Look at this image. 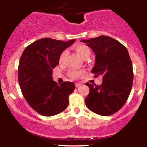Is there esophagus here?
<instances>
[{
    "mask_svg": "<svg viewBox=\"0 0 147 147\" xmlns=\"http://www.w3.org/2000/svg\"><path fill=\"white\" fill-rule=\"evenodd\" d=\"M81 85V84L80 83H79V82H77V83H75V86H76V87H80V86Z\"/></svg>",
    "mask_w": 147,
    "mask_h": 147,
    "instance_id": "obj_1",
    "label": "esophagus"
}]
</instances>
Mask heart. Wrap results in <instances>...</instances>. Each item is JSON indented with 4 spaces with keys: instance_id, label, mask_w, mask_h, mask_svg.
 I'll use <instances>...</instances> for the list:
<instances>
[{
    "instance_id": "1",
    "label": "heart",
    "mask_w": 147,
    "mask_h": 147,
    "mask_svg": "<svg viewBox=\"0 0 147 147\" xmlns=\"http://www.w3.org/2000/svg\"><path fill=\"white\" fill-rule=\"evenodd\" d=\"M75 50L76 53L82 57V59L87 58L90 56V50L87 46L84 45H78L75 47ZM67 55V52L66 50H64L63 53L60 54V57H59V61L60 63H63L65 61V58ZM84 73V70L82 69H73V70L69 71V76L73 79H77L81 75H82Z\"/></svg>"
}]
</instances>
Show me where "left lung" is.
Wrapping results in <instances>:
<instances>
[{"mask_svg": "<svg viewBox=\"0 0 147 147\" xmlns=\"http://www.w3.org/2000/svg\"><path fill=\"white\" fill-rule=\"evenodd\" d=\"M81 42L95 54L92 72L102 78L100 85L86 83L90 88L86 106L101 116L113 115L124 106L132 87L134 74L128 50L119 41L105 35Z\"/></svg>", "mask_w": 147, "mask_h": 147, "instance_id": "left-lung-1", "label": "left lung"}]
</instances>
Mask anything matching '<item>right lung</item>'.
I'll list each match as a JSON object with an SVG mask.
<instances>
[{
  "instance_id": "right-lung-1",
  "label": "right lung",
  "mask_w": 147,
  "mask_h": 147,
  "mask_svg": "<svg viewBox=\"0 0 147 147\" xmlns=\"http://www.w3.org/2000/svg\"><path fill=\"white\" fill-rule=\"evenodd\" d=\"M75 41L42 38L26 47L20 57V90L28 105L41 115L54 116L67 107L69 95L75 89V84L64 82L58 85L52 75L53 68L59 64L60 54Z\"/></svg>"
}]
</instances>
